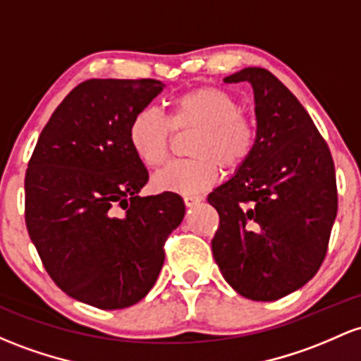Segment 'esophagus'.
<instances>
[{
  "mask_svg": "<svg viewBox=\"0 0 361 361\" xmlns=\"http://www.w3.org/2000/svg\"><path fill=\"white\" fill-rule=\"evenodd\" d=\"M183 202H185V205H187V207H195V205L200 204L202 199H200V197L187 195V197H183Z\"/></svg>",
  "mask_w": 361,
  "mask_h": 361,
  "instance_id": "esophagus-1",
  "label": "esophagus"
}]
</instances>
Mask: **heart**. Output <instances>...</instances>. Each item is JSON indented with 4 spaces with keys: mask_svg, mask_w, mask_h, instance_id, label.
Returning <instances> with one entry per match:
<instances>
[{
    "mask_svg": "<svg viewBox=\"0 0 361 361\" xmlns=\"http://www.w3.org/2000/svg\"><path fill=\"white\" fill-rule=\"evenodd\" d=\"M171 128L197 132L188 154L193 159L169 162L152 178L159 192L192 195L212 187L219 168L235 171L252 154L255 132L252 123L241 116L235 97L216 87H199L173 102L169 118L157 109L144 108L132 118L128 142L138 161L149 168L162 164L168 157Z\"/></svg>",
    "mask_w": 361,
    "mask_h": 361,
    "instance_id": "obj_1",
    "label": "heart"
}]
</instances>
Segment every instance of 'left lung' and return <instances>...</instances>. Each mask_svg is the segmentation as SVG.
<instances>
[{"label": "left lung", "instance_id": "8db88e82", "mask_svg": "<svg viewBox=\"0 0 361 361\" xmlns=\"http://www.w3.org/2000/svg\"><path fill=\"white\" fill-rule=\"evenodd\" d=\"M248 82L255 144L235 174L209 193L219 214L212 253L226 283L255 302L300 290L319 271L338 214L331 150L310 114L269 70L224 78Z\"/></svg>", "mask_w": 361, "mask_h": 361}]
</instances>
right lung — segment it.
Here are the masks:
<instances>
[{
    "label": "right lung",
    "instance_id": "right-lung-1",
    "mask_svg": "<svg viewBox=\"0 0 361 361\" xmlns=\"http://www.w3.org/2000/svg\"><path fill=\"white\" fill-rule=\"evenodd\" d=\"M159 80L92 78L63 99L25 174V223L47 274L102 310L140 302L164 264L166 238L185 217L180 195L140 197L149 181L128 126L164 89Z\"/></svg>",
    "mask_w": 361,
    "mask_h": 361
}]
</instances>
